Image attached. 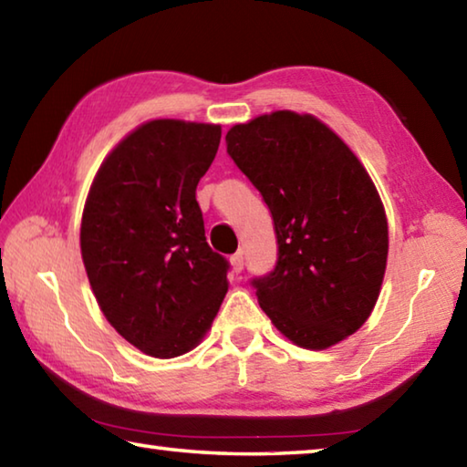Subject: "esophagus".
Listing matches in <instances>:
<instances>
[{"mask_svg": "<svg viewBox=\"0 0 467 467\" xmlns=\"http://www.w3.org/2000/svg\"><path fill=\"white\" fill-rule=\"evenodd\" d=\"M231 265H233V272L234 274H241L243 272V265H244V259H243V251L234 253V255L231 257Z\"/></svg>", "mask_w": 467, "mask_h": 467, "instance_id": "1", "label": "esophagus"}]
</instances>
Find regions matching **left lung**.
<instances>
[{
    "label": "left lung",
    "instance_id": "obj_1",
    "mask_svg": "<svg viewBox=\"0 0 467 467\" xmlns=\"http://www.w3.org/2000/svg\"><path fill=\"white\" fill-rule=\"evenodd\" d=\"M226 152L272 212L278 259L251 280L262 309L300 348L342 342L373 311L389 249L368 172L326 123L292 110L234 125Z\"/></svg>",
    "mask_w": 467,
    "mask_h": 467
}]
</instances>
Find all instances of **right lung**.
<instances>
[{
    "label": "right lung",
    "instance_id": "obj_1",
    "mask_svg": "<svg viewBox=\"0 0 467 467\" xmlns=\"http://www.w3.org/2000/svg\"><path fill=\"white\" fill-rule=\"evenodd\" d=\"M220 125L154 119L100 164L84 205L80 247L100 311L156 358L202 342L228 290V262L205 241L195 200Z\"/></svg>",
    "mask_w": 467,
    "mask_h": 467
}]
</instances>
